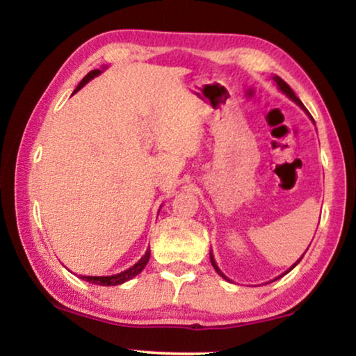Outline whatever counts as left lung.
<instances>
[{
    "label": "left lung",
    "mask_w": 356,
    "mask_h": 356,
    "mask_svg": "<svg viewBox=\"0 0 356 356\" xmlns=\"http://www.w3.org/2000/svg\"><path fill=\"white\" fill-rule=\"evenodd\" d=\"M274 82H276V83H277V87L280 88V92H284L285 95H287V97H289L290 99H293V102H295V103H297L300 108H303V109H305V111H307V108H305V106H303V103H302V102H300V98L297 97V95H295V93H293V90H292V88H290V87H289V85H287V83H285L282 79H280V77H277V76H274ZM307 113H308V111H307ZM308 114H309V113H308ZM302 258H303V257H302ZM302 258H300V259H302ZM300 259H298V261H300ZM298 261H297V263H298ZM297 263H295V264H293V266H292V268H290V269H293L295 266H297ZM211 264H213V266H214V269H216V271H218V274H221V276H222L224 279H226V280H229V279H227L226 276H224V274L221 273V269H219V268L216 266V263H214V258H213V254H211ZM290 269H289V271H290ZM289 271H287V273H289ZM287 273H285V274H287ZM277 279H279V277H277ZM274 280H276V279H274Z\"/></svg>",
    "instance_id": "1"
}]
</instances>
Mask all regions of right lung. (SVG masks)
<instances>
[{"label": "right lung", "instance_id": "right-lung-1", "mask_svg": "<svg viewBox=\"0 0 356 356\" xmlns=\"http://www.w3.org/2000/svg\"><path fill=\"white\" fill-rule=\"evenodd\" d=\"M99 74H102V71H99V69L90 71L87 76L82 79V82L77 85V88L74 90V93H76L77 90L82 88L85 83L90 82V80H92L93 77L99 76ZM148 259H149V248L147 250V252H145V254H143L142 259H140L138 263H135L132 268L126 269V271H122V273H119V274H114V276H79V277L83 279V280H87V282H90V284H97V285H119V284L127 282V280H130L132 277L137 276V274L142 273L143 268L147 266Z\"/></svg>", "mask_w": 356, "mask_h": 356}]
</instances>
